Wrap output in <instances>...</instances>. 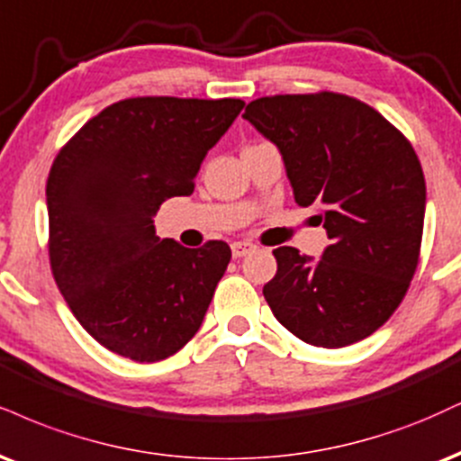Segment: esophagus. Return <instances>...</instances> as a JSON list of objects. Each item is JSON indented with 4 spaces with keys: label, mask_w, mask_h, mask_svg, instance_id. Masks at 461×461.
Segmentation results:
<instances>
[{
    "label": "esophagus",
    "mask_w": 461,
    "mask_h": 461,
    "mask_svg": "<svg viewBox=\"0 0 461 461\" xmlns=\"http://www.w3.org/2000/svg\"><path fill=\"white\" fill-rule=\"evenodd\" d=\"M255 251V245H251V242H234V245H231V255H234V258L238 259V258H245V255H249V253H253Z\"/></svg>",
    "instance_id": "esophagus-1"
}]
</instances>
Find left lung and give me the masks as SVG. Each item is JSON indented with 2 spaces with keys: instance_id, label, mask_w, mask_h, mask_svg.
<instances>
[{
  "instance_id": "obj_1",
  "label": "left lung",
  "mask_w": 461,
  "mask_h": 461,
  "mask_svg": "<svg viewBox=\"0 0 461 461\" xmlns=\"http://www.w3.org/2000/svg\"><path fill=\"white\" fill-rule=\"evenodd\" d=\"M242 118L279 148L298 206H313L330 245L320 259L275 249L264 285L275 318L318 348L375 332L406 296L419 264L425 177L406 137L346 94H285Z\"/></svg>"
}]
</instances>
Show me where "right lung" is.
Returning a JSON list of instances; mask_svg holds the SVG:
<instances>
[{
  "label": "right lung",
  "instance_id": "right-lung-1",
  "mask_svg": "<svg viewBox=\"0 0 461 461\" xmlns=\"http://www.w3.org/2000/svg\"><path fill=\"white\" fill-rule=\"evenodd\" d=\"M240 98H126L87 120L47 180L49 258L79 324L107 350L157 363L202 326L231 251L186 249L154 230L169 197L191 195Z\"/></svg>",
  "mask_w": 461,
  "mask_h": 461
}]
</instances>
